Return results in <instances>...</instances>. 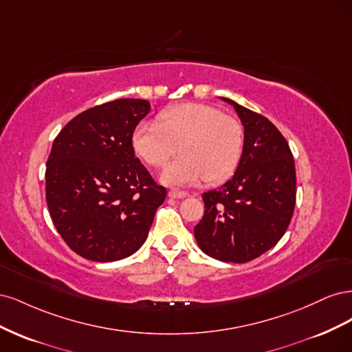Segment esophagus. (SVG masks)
Masks as SVG:
<instances>
[{
  "label": "esophagus",
  "mask_w": 352,
  "mask_h": 352,
  "mask_svg": "<svg viewBox=\"0 0 352 352\" xmlns=\"http://www.w3.org/2000/svg\"><path fill=\"white\" fill-rule=\"evenodd\" d=\"M188 194L185 190H179V189H170L168 190V197L170 198H185Z\"/></svg>",
  "instance_id": "1"
}]
</instances>
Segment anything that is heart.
Masks as SVG:
<instances>
[{
	"mask_svg": "<svg viewBox=\"0 0 352 352\" xmlns=\"http://www.w3.org/2000/svg\"><path fill=\"white\" fill-rule=\"evenodd\" d=\"M133 153L151 167H162L179 146L180 158L162 173L166 185L188 186L206 179L217 184L233 175L243 154L245 131L236 117L207 104L186 102L141 122L131 136Z\"/></svg>",
	"mask_w": 352,
	"mask_h": 352,
	"instance_id": "b5f03b06",
	"label": "heart"
}]
</instances>
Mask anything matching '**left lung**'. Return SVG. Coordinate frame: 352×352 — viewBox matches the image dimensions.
Wrapping results in <instances>:
<instances>
[{"label":"left lung","instance_id":"8db88e82","mask_svg":"<svg viewBox=\"0 0 352 352\" xmlns=\"http://www.w3.org/2000/svg\"><path fill=\"white\" fill-rule=\"evenodd\" d=\"M245 131L243 154L225 185L202 194L206 211L194 233L199 248L225 263H247L273 248L289 226L296 198L295 163L267 117L223 98Z\"/></svg>","mask_w":352,"mask_h":352}]
</instances>
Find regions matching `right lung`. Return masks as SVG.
I'll return each instance as SVG.
<instances>
[{"mask_svg":"<svg viewBox=\"0 0 352 352\" xmlns=\"http://www.w3.org/2000/svg\"><path fill=\"white\" fill-rule=\"evenodd\" d=\"M145 100L95 105L72 119L52 144L45 197L52 223L80 257L107 263L142 247L167 190L132 150V132L150 113Z\"/></svg>","mask_w":352,"mask_h":352,"instance_id":"obj_1","label":"right lung"}]
</instances>
